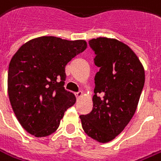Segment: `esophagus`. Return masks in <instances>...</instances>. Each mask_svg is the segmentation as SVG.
I'll use <instances>...</instances> for the list:
<instances>
[{
	"instance_id": "1",
	"label": "esophagus",
	"mask_w": 161,
	"mask_h": 161,
	"mask_svg": "<svg viewBox=\"0 0 161 161\" xmlns=\"http://www.w3.org/2000/svg\"><path fill=\"white\" fill-rule=\"evenodd\" d=\"M83 96V92H75V97L77 98V99H79L80 97Z\"/></svg>"
}]
</instances>
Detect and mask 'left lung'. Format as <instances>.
Masks as SVG:
<instances>
[{"instance_id":"left-lung-1","label":"left lung","mask_w":161,"mask_h":161,"mask_svg":"<svg viewBox=\"0 0 161 161\" xmlns=\"http://www.w3.org/2000/svg\"><path fill=\"white\" fill-rule=\"evenodd\" d=\"M89 45L100 70L94 77L92 109L80 119L86 135L104 143L119 136L133 118L144 86V69L132 49L119 40L99 37Z\"/></svg>"}]
</instances>
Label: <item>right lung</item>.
Masks as SVG:
<instances>
[{
    "label": "right lung",
    "instance_id": "1",
    "mask_svg": "<svg viewBox=\"0 0 161 161\" xmlns=\"http://www.w3.org/2000/svg\"><path fill=\"white\" fill-rule=\"evenodd\" d=\"M87 47L85 40L41 36L23 44L8 71L9 102L22 127L36 137L58 129L65 111L75 103L65 90V67Z\"/></svg>",
    "mask_w": 161,
    "mask_h": 161
}]
</instances>
